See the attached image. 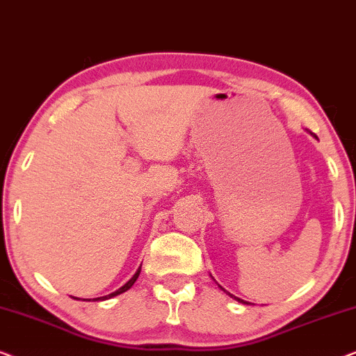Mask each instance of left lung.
<instances>
[{
    "label": "left lung",
    "instance_id": "1",
    "mask_svg": "<svg viewBox=\"0 0 356 356\" xmlns=\"http://www.w3.org/2000/svg\"><path fill=\"white\" fill-rule=\"evenodd\" d=\"M311 134H313V133H311ZM218 286H220V285H218ZM220 290H223V291H225V293L227 295H230L232 296V298H235L236 301H240V303H243V305H251V303H248V301H245V300H241V298H238V296H235V295H232V293H228V291L225 290V289H222V286H220Z\"/></svg>",
    "mask_w": 356,
    "mask_h": 356
}]
</instances>
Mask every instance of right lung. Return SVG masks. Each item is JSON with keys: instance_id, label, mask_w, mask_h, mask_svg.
Returning <instances> with one entry per match:
<instances>
[{"instance_id": "right-lung-1", "label": "right lung", "mask_w": 356, "mask_h": 356, "mask_svg": "<svg viewBox=\"0 0 356 356\" xmlns=\"http://www.w3.org/2000/svg\"><path fill=\"white\" fill-rule=\"evenodd\" d=\"M139 274H140V267L138 270H136V274L131 277V279L126 282V284L121 286V289H118L116 291H113V293H110V295H105V296H100V298H94V301H100V300H108V298H113V296H116V295H120V293H123V291H126V290H129L131 286L134 285V282L138 280V277H139ZM77 300V298H76Z\"/></svg>"}]
</instances>
